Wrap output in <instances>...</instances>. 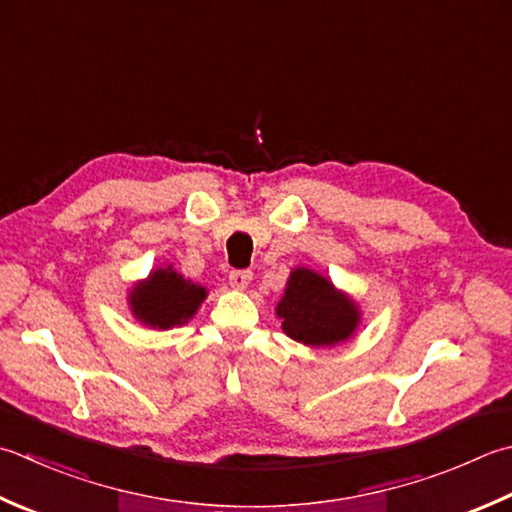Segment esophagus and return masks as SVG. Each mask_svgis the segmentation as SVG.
Instances as JSON below:
<instances>
[{"mask_svg":"<svg viewBox=\"0 0 512 512\" xmlns=\"http://www.w3.org/2000/svg\"><path fill=\"white\" fill-rule=\"evenodd\" d=\"M250 279H253V273H250V270H233V273L228 275L230 286L237 288V290H246L248 284H250Z\"/></svg>","mask_w":512,"mask_h":512,"instance_id":"34e87169","label":"esophagus"}]
</instances>
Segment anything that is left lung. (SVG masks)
Listing matches in <instances>:
<instances>
[{"label":"left lung","mask_w":512,"mask_h":512,"mask_svg":"<svg viewBox=\"0 0 512 512\" xmlns=\"http://www.w3.org/2000/svg\"><path fill=\"white\" fill-rule=\"evenodd\" d=\"M275 313L290 339L313 348L346 342L362 319L353 299L337 290L330 279L304 266L290 270Z\"/></svg>","instance_id":"obj_1"}]
</instances>
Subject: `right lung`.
<instances>
[{
    "instance_id": "obj_1",
    "label": "right lung",
    "mask_w": 512,
    "mask_h": 512,
    "mask_svg": "<svg viewBox=\"0 0 512 512\" xmlns=\"http://www.w3.org/2000/svg\"><path fill=\"white\" fill-rule=\"evenodd\" d=\"M208 290L184 279L173 266L155 268L144 282H137L128 293V304L137 322L148 328L168 330L188 324L202 306Z\"/></svg>"
}]
</instances>
